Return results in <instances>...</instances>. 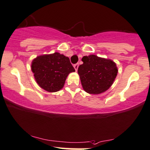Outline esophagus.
I'll use <instances>...</instances> for the list:
<instances>
[{
  "label": "esophagus",
  "instance_id": "esophagus-1",
  "mask_svg": "<svg viewBox=\"0 0 150 150\" xmlns=\"http://www.w3.org/2000/svg\"><path fill=\"white\" fill-rule=\"evenodd\" d=\"M73 66H74V68H75V70H76V71H77V69H78V66H79V64H75V65H74Z\"/></svg>",
  "mask_w": 150,
  "mask_h": 150
}]
</instances>
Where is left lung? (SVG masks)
<instances>
[{
    "label": "left lung",
    "instance_id": "8db88e82",
    "mask_svg": "<svg viewBox=\"0 0 150 150\" xmlns=\"http://www.w3.org/2000/svg\"><path fill=\"white\" fill-rule=\"evenodd\" d=\"M78 68L82 88L90 94H100L109 89L116 78L118 69L111 59L91 54L84 56Z\"/></svg>",
    "mask_w": 150,
    "mask_h": 150
}]
</instances>
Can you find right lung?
I'll return each instance as SVG.
<instances>
[{"label":"right lung","mask_w":150,"mask_h":150,"mask_svg":"<svg viewBox=\"0 0 150 150\" xmlns=\"http://www.w3.org/2000/svg\"><path fill=\"white\" fill-rule=\"evenodd\" d=\"M31 70L37 84L48 92L61 90L69 73L75 71L69 58L59 52L37 57L32 61Z\"/></svg>","instance_id":"1"}]
</instances>
